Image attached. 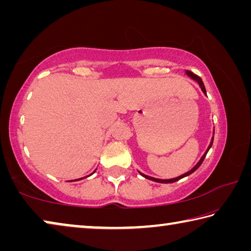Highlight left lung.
Returning a JSON list of instances; mask_svg holds the SVG:
<instances>
[{"label": "left lung", "instance_id": "left-lung-1", "mask_svg": "<svg viewBox=\"0 0 251 251\" xmlns=\"http://www.w3.org/2000/svg\"><path fill=\"white\" fill-rule=\"evenodd\" d=\"M186 74L188 75V76H190V77H192L193 79H195V80H197V83L199 84V86H201V91L203 92V94H206V88H205V85H203V83H202V80H201V78L199 77V76H197L196 74H194L193 72H190V71H186ZM212 142H214V138L211 139V143L209 144V146H208V148H207V151H206V152L205 154H203V156L201 157V160L198 161V164L196 165V166H195L192 171H189V172H187L186 174H184V175H181V176H179V177H176V178H172V179H157V178H154V177H151V176H147V175H144V174H142V173H139L141 174V175L143 176V177H145V178H147V179H151V180H152V181H156V182H161V184H169V182H175V181H177V180H179V179H181V178H184V177H186V176H189L190 174H193L195 171H196V169L201 166V163L203 161V159H205V157H206V155H207V152H208V151L210 150V147H211V145H212Z\"/></svg>", "mask_w": 251, "mask_h": 251}]
</instances>
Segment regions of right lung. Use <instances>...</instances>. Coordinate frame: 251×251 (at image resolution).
<instances>
[{"instance_id": "obj_1", "label": "right lung", "mask_w": 251, "mask_h": 251, "mask_svg": "<svg viewBox=\"0 0 251 251\" xmlns=\"http://www.w3.org/2000/svg\"><path fill=\"white\" fill-rule=\"evenodd\" d=\"M79 179H83V178H79Z\"/></svg>"}]
</instances>
